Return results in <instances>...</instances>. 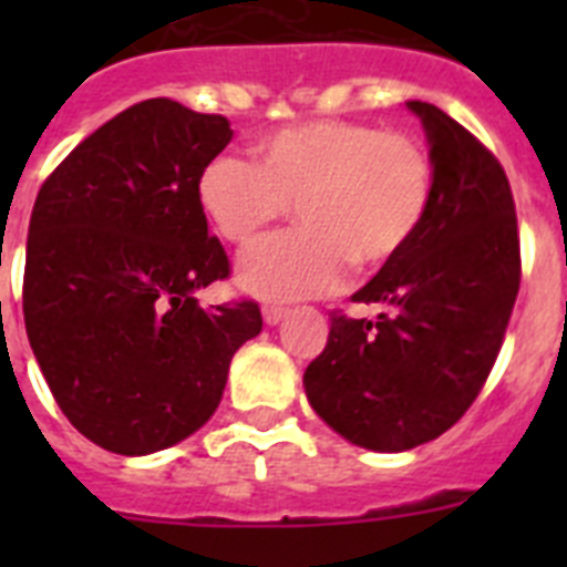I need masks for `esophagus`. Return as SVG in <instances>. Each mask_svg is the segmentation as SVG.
<instances>
[{
	"label": "esophagus",
	"mask_w": 567,
	"mask_h": 567,
	"mask_svg": "<svg viewBox=\"0 0 567 567\" xmlns=\"http://www.w3.org/2000/svg\"><path fill=\"white\" fill-rule=\"evenodd\" d=\"M284 318H287V307H280V303H264V320H267L269 327L280 323Z\"/></svg>",
	"instance_id": "obj_1"
}]
</instances>
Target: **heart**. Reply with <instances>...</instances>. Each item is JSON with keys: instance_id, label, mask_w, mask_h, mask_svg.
<instances>
[{"instance_id": "heart-1", "label": "heart", "mask_w": 567, "mask_h": 567, "mask_svg": "<svg viewBox=\"0 0 567 567\" xmlns=\"http://www.w3.org/2000/svg\"><path fill=\"white\" fill-rule=\"evenodd\" d=\"M255 162L215 155L195 182L209 227L252 249L295 204L300 229L240 264V284L267 298H309L343 284L349 264L378 269L403 252L429 213L432 162L414 138L346 118L278 127Z\"/></svg>"}]
</instances>
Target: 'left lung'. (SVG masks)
I'll list each match as a JSON object with an SVG mask.
<instances>
[{
  "mask_svg": "<svg viewBox=\"0 0 567 567\" xmlns=\"http://www.w3.org/2000/svg\"><path fill=\"white\" fill-rule=\"evenodd\" d=\"M432 144V202L403 252L352 295L380 315L332 312L303 385L349 443L405 452L449 432L477 400L519 292V229L497 155L452 115L409 102Z\"/></svg>",
  "mask_w": 567,
  "mask_h": 567,
  "instance_id": "obj_1",
  "label": "left lung"
}]
</instances>
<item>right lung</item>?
Returning <instances> with one entry per match:
<instances>
[{
	"instance_id": "right-lung-1",
	"label": "right lung",
	"mask_w": 567,
	"mask_h": 567,
	"mask_svg": "<svg viewBox=\"0 0 567 567\" xmlns=\"http://www.w3.org/2000/svg\"><path fill=\"white\" fill-rule=\"evenodd\" d=\"M229 138L224 115L147 99L90 133L37 195L24 329L64 417L107 452L153 454L198 432L264 327L255 300L195 298L229 278L195 198Z\"/></svg>"
}]
</instances>
